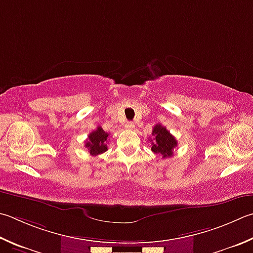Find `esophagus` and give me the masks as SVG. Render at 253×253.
Returning a JSON list of instances; mask_svg holds the SVG:
<instances>
[{
	"label": "esophagus",
	"instance_id": "34e87169",
	"mask_svg": "<svg viewBox=\"0 0 253 253\" xmlns=\"http://www.w3.org/2000/svg\"><path fill=\"white\" fill-rule=\"evenodd\" d=\"M125 127L127 128V129H134V128H135V124L132 123V122H127Z\"/></svg>",
	"mask_w": 253,
	"mask_h": 253
}]
</instances>
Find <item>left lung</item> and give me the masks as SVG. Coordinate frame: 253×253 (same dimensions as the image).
<instances>
[{
	"mask_svg": "<svg viewBox=\"0 0 253 253\" xmlns=\"http://www.w3.org/2000/svg\"><path fill=\"white\" fill-rule=\"evenodd\" d=\"M153 138L151 141V150L156 154L163 156V158L171 157L173 155V149L177 147V140L167 130L166 127H164L162 124H157L154 127Z\"/></svg>",
	"mask_w": 253,
	"mask_h": 253,
	"instance_id": "left-lung-1",
	"label": "left lung"
}]
</instances>
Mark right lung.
Listing matches in <instances>:
<instances>
[{"instance_id":"add662e5","label":"right lung","mask_w":253,"mask_h":253,"mask_svg":"<svg viewBox=\"0 0 253 253\" xmlns=\"http://www.w3.org/2000/svg\"><path fill=\"white\" fill-rule=\"evenodd\" d=\"M108 132L105 131L102 127H97V129L91 131L88 135V139L85 141V147L88 149L91 156H97L105 153L107 150V138Z\"/></svg>"}]
</instances>
